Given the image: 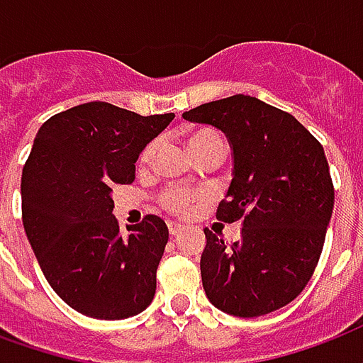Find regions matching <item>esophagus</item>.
Segmentation results:
<instances>
[{
  "mask_svg": "<svg viewBox=\"0 0 363 363\" xmlns=\"http://www.w3.org/2000/svg\"><path fill=\"white\" fill-rule=\"evenodd\" d=\"M168 232H170V236H178L184 232V226H179L176 222H168Z\"/></svg>",
  "mask_w": 363,
  "mask_h": 363,
  "instance_id": "34e87169",
  "label": "esophagus"
}]
</instances>
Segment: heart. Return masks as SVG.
<instances>
[{
	"mask_svg": "<svg viewBox=\"0 0 363 363\" xmlns=\"http://www.w3.org/2000/svg\"><path fill=\"white\" fill-rule=\"evenodd\" d=\"M185 143H187V149L195 158H201V156L208 155V152H218V155H224V141L222 137L213 129L208 127H201V129H193L185 137ZM156 152V143H150L147 145L143 152L139 155V168L145 170L149 168L152 158H155ZM201 199V193L197 191H185V189H179V187H168L160 193V205H162L168 213L172 214H185L191 211V207Z\"/></svg>",
	"mask_w": 363,
	"mask_h": 363,
	"instance_id": "heart-1",
	"label": "heart"
}]
</instances>
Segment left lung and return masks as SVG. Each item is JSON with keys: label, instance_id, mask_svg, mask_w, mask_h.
<instances>
[{"label": "left lung", "instance_id": "left-lung-1", "mask_svg": "<svg viewBox=\"0 0 363 363\" xmlns=\"http://www.w3.org/2000/svg\"><path fill=\"white\" fill-rule=\"evenodd\" d=\"M184 120L220 129L234 152L216 218L243 228L234 243L205 228L201 279L208 301L236 317L284 308L315 271L335 207L321 143L292 113L245 94L197 106Z\"/></svg>", "mask_w": 363, "mask_h": 363}]
</instances>
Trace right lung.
Returning <instances> with one entry per match:
<instances>
[{
  "mask_svg": "<svg viewBox=\"0 0 363 363\" xmlns=\"http://www.w3.org/2000/svg\"><path fill=\"white\" fill-rule=\"evenodd\" d=\"M172 120L86 102L34 137L21 178L23 226L50 286L83 315L127 319L155 298L168 226L147 214L120 230L112 189L133 182L139 155Z\"/></svg>",
  "mask_w": 363,
  "mask_h": 363,
  "instance_id": "1",
  "label": "right lung"
}]
</instances>
